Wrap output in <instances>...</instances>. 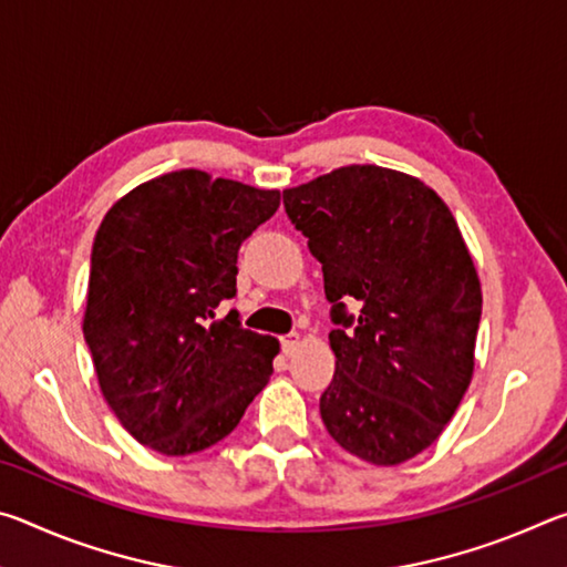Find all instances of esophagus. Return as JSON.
<instances>
[{"mask_svg":"<svg viewBox=\"0 0 567 567\" xmlns=\"http://www.w3.org/2000/svg\"><path fill=\"white\" fill-rule=\"evenodd\" d=\"M297 344H300V332H290L282 338V350L287 354H292L297 350Z\"/></svg>","mask_w":567,"mask_h":567,"instance_id":"1","label":"esophagus"}]
</instances>
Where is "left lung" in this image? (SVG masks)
<instances>
[{"mask_svg": "<svg viewBox=\"0 0 567 567\" xmlns=\"http://www.w3.org/2000/svg\"><path fill=\"white\" fill-rule=\"evenodd\" d=\"M282 199L340 324L324 427L364 463H405L435 443L473 380L483 292L463 233L435 189L378 165L332 169ZM344 296L361 302L358 319Z\"/></svg>", "mask_w": 567, "mask_h": 567, "instance_id": "left-lung-1", "label": "left lung"}]
</instances>
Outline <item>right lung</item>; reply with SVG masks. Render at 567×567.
<instances>
[{
	"mask_svg": "<svg viewBox=\"0 0 567 567\" xmlns=\"http://www.w3.org/2000/svg\"><path fill=\"white\" fill-rule=\"evenodd\" d=\"M277 207L280 189L179 169L130 189L94 235L84 340L107 405L155 453L213 447L272 375L280 340L215 310Z\"/></svg>",
	"mask_w": 567,
	"mask_h": 567,
	"instance_id": "add662e5",
	"label": "right lung"
}]
</instances>
